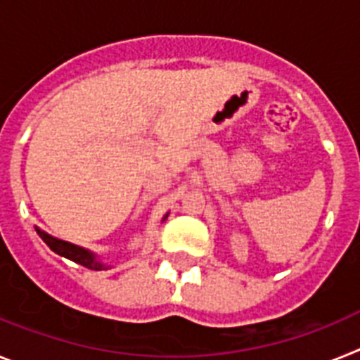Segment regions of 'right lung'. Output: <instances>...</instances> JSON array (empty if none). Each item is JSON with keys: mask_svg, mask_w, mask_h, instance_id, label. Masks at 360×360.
<instances>
[{"mask_svg": "<svg viewBox=\"0 0 360 360\" xmlns=\"http://www.w3.org/2000/svg\"><path fill=\"white\" fill-rule=\"evenodd\" d=\"M36 232L40 234L41 240H44L45 243L49 245V249L54 250L56 255L63 256V258H68V259H72L75 264L84 265V267L91 269V271H102V269H105V265H102L101 262H98L91 252H89V250L82 249V247L72 245V243H68V241L56 240V238L45 234V232L40 231V229H36Z\"/></svg>", "mask_w": 360, "mask_h": 360, "instance_id": "obj_1", "label": "right lung"}]
</instances>
